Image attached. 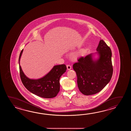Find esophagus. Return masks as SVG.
<instances>
[{"instance_id":"obj_1","label":"esophagus","mask_w":131,"mask_h":131,"mask_svg":"<svg viewBox=\"0 0 131 131\" xmlns=\"http://www.w3.org/2000/svg\"><path fill=\"white\" fill-rule=\"evenodd\" d=\"M67 69L68 70H70L71 69H72V67L71 66H70V65H69V64H68V65H67Z\"/></svg>"}]
</instances>
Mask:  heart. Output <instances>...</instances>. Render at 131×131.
I'll use <instances>...</instances> for the list:
<instances>
[{"label": "heart", "instance_id": "obj_1", "mask_svg": "<svg viewBox=\"0 0 131 131\" xmlns=\"http://www.w3.org/2000/svg\"><path fill=\"white\" fill-rule=\"evenodd\" d=\"M82 53V51H80V52H77V53L73 54L72 56V58L74 59H77L79 57H80L81 56Z\"/></svg>", "mask_w": 131, "mask_h": 131}]
</instances>
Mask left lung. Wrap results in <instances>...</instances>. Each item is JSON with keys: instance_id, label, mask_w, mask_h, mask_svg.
Returning <instances> with one entry per match:
<instances>
[{"instance_id": "1", "label": "left lung", "mask_w": 131, "mask_h": 131, "mask_svg": "<svg viewBox=\"0 0 131 131\" xmlns=\"http://www.w3.org/2000/svg\"><path fill=\"white\" fill-rule=\"evenodd\" d=\"M96 51L85 57H81L73 64L77 76L78 88L86 95L101 91L110 81L113 74L110 48L101 40ZM94 53L98 54L97 59L93 58Z\"/></svg>"}]
</instances>
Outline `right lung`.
<instances>
[{"mask_svg":"<svg viewBox=\"0 0 131 131\" xmlns=\"http://www.w3.org/2000/svg\"><path fill=\"white\" fill-rule=\"evenodd\" d=\"M23 49L20 53L19 64L20 77L22 83L29 91L38 96L45 98L55 97L60 90L59 79L66 72L64 64L56 65L43 77L38 79H31L27 77L20 66V59Z\"/></svg>","mask_w":131,"mask_h":131,"instance_id":"add662e5","label":"right lung"}]
</instances>
